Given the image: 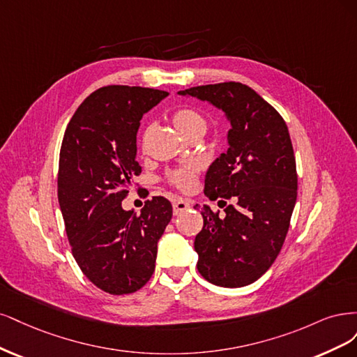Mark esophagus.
<instances>
[{"instance_id": "esophagus-1", "label": "esophagus", "mask_w": 357, "mask_h": 357, "mask_svg": "<svg viewBox=\"0 0 357 357\" xmlns=\"http://www.w3.org/2000/svg\"><path fill=\"white\" fill-rule=\"evenodd\" d=\"M190 208H191L190 202L183 200V199H176V200L174 202V213H175V215H179V213H182V212H185V211H188Z\"/></svg>"}]
</instances>
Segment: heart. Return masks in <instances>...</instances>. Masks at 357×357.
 I'll return each instance as SVG.
<instances>
[{
  "instance_id": "b5f03b06",
  "label": "heart",
  "mask_w": 357,
  "mask_h": 357,
  "mask_svg": "<svg viewBox=\"0 0 357 357\" xmlns=\"http://www.w3.org/2000/svg\"><path fill=\"white\" fill-rule=\"evenodd\" d=\"M174 121L176 128L185 136H188L192 132H203L208 128V123L197 109L191 107H181L174 114ZM200 174V167L197 163H183L181 166H176L167 172V181L172 185L176 187L181 191H190L194 188L195 181Z\"/></svg>"
}]
</instances>
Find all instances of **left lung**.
<instances>
[{
  "label": "left lung",
  "mask_w": 357,
  "mask_h": 357,
  "mask_svg": "<svg viewBox=\"0 0 357 357\" xmlns=\"http://www.w3.org/2000/svg\"><path fill=\"white\" fill-rule=\"evenodd\" d=\"M179 95L212 102L231 123L229 146L206 175L204 194L211 200L236 199V204L225 215L203 208V228L194 240L197 270L216 286L250 284L273 266L291 225L298 175L289 130L246 84L195 86Z\"/></svg>",
  "instance_id": "8db88e82"
}]
</instances>
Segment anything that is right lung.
<instances>
[{
    "mask_svg": "<svg viewBox=\"0 0 357 357\" xmlns=\"http://www.w3.org/2000/svg\"><path fill=\"white\" fill-rule=\"evenodd\" d=\"M165 90L112 84L78 107L63 135L57 197L73 255L103 292L139 291L155 268L157 241L172 220L167 199L146 200L141 213L126 212L132 179L141 175L136 133Z\"/></svg>",
    "mask_w": 357,
    "mask_h": 357,
    "instance_id": "obj_1",
    "label": "right lung"
}]
</instances>
